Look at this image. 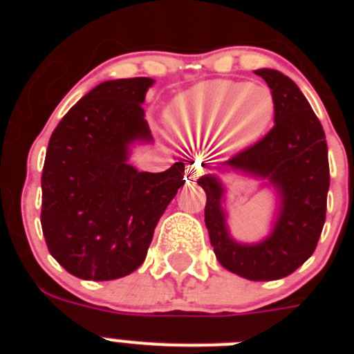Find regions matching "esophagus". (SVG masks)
I'll return each instance as SVG.
<instances>
[{
  "instance_id": "obj_1",
  "label": "esophagus",
  "mask_w": 354,
  "mask_h": 354,
  "mask_svg": "<svg viewBox=\"0 0 354 354\" xmlns=\"http://www.w3.org/2000/svg\"><path fill=\"white\" fill-rule=\"evenodd\" d=\"M202 167H200V162H192V165H187L186 167V180L187 184H193L196 179H198L200 175H202Z\"/></svg>"
}]
</instances>
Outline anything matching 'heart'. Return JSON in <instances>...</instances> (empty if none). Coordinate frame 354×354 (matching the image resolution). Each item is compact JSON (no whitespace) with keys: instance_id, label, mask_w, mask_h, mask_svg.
I'll use <instances>...</instances> for the list:
<instances>
[{"instance_id":"1","label":"heart","mask_w":354,"mask_h":354,"mask_svg":"<svg viewBox=\"0 0 354 354\" xmlns=\"http://www.w3.org/2000/svg\"><path fill=\"white\" fill-rule=\"evenodd\" d=\"M273 115V92L261 83L209 81L174 106V122L180 133L202 138L223 127L225 142L232 147L259 138Z\"/></svg>"}]
</instances>
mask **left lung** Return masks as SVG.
<instances>
[{
  "label": "left lung",
  "instance_id": "obj_1",
  "mask_svg": "<svg viewBox=\"0 0 354 354\" xmlns=\"http://www.w3.org/2000/svg\"><path fill=\"white\" fill-rule=\"evenodd\" d=\"M255 74L273 92L274 126L223 167L261 175L277 186L282 209L273 234L259 245H237L225 227L221 184L212 175L200 177L198 184L207 196L205 227L216 259L239 277L268 282L294 273L314 253L326 220L330 165L323 126L296 83L273 68Z\"/></svg>",
  "mask_w": 354,
  "mask_h": 354
}]
</instances>
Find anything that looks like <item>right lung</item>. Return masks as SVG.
Returning <instances> with one entry per match:
<instances>
[{"mask_svg": "<svg viewBox=\"0 0 354 354\" xmlns=\"http://www.w3.org/2000/svg\"><path fill=\"white\" fill-rule=\"evenodd\" d=\"M150 77L104 81L53 131L42 170L40 223L65 271L104 282L143 264L154 228L177 189L184 162L159 174L127 165V147L150 140L142 102Z\"/></svg>", "mask_w": 354, "mask_h": 354, "instance_id": "1", "label": "right lung"}]
</instances>
